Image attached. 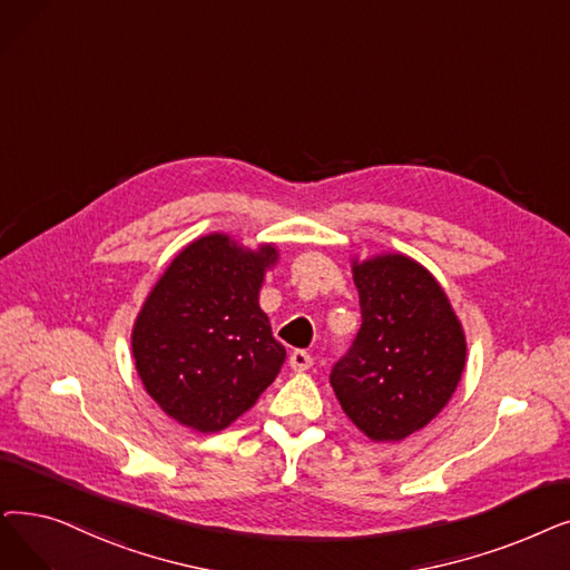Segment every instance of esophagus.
<instances>
[{"mask_svg":"<svg viewBox=\"0 0 570 570\" xmlns=\"http://www.w3.org/2000/svg\"><path fill=\"white\" fill-rule=\"evenodd\" d=\"M288 365L293 370H298V373H303V370H307L312 365V356L307 352H303V350H293L291 356H288Z\"/></svg>","mask_w":570,"mask_h":570,"instance_id":"obj_1","label":"esophagus"}]
</instances>
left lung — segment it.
I'll use <instances>...</instances> for the list:
<instances>
[{"mask_svg":"<svg viewBox=\"0 0 570 570\" xmlns=\"http://www.w3.org/2000/svg\"><path fill=\"white\" fill-rule=\"evenodd\" d=\"M361 328L333 365L344 414L377 442L403 440L448 405L465 365V337L448 295L407 256L354 265Z\"/></svg>","mask_w":570,"mask_h":570,"instance_id":"1","label":"left lung"}]
</instances>
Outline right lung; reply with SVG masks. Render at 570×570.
<instances>
[{
  "mask_svg": "<svg viewBox=\"0 0 570 570\" xmlns=\"http://www.w3.org/2000/svg\"><path fill=\"white\" fill-rule=\"evenodd\" d=\"M275 249L207 235L171 261L132 331L137 373L177 422L216 433L249 410L286 358L258 307Z\"/></svg>",
  "mask_w": 570,
  "mask_h": 570,
  "instance_id": "add662e5",
  "label": "right lung"
}]
</instances>
